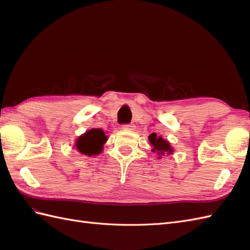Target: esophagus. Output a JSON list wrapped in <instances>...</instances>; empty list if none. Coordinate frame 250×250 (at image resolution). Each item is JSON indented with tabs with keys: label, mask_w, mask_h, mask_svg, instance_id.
<instances>
[{
	"label": "esophagus",
	"mask_w": 250,
	"mask_h": 250,
	"mask_svg": "<svg viewBox=\"0 0 250 250\" xmlns=\"http://www.w3.org/2000/svg\"><path fill=\"white\" fill-rule=\"evenodd\" d=\"M135 128V126L133 124H126L123 126V129L125 130H133Z\"/></svg>",
	"instance_id": "obj_1"
}]
</instances>
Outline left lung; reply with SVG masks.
<instances>
[{"label":"left lung","mask_w":250,"mask_h":250,"mask_svg":"<svg viewBox=\"0 0 250 250\" xmlns=\"http://www.w3.org/2000/svg\"><path fill=\"white\" fill-rule=\"evenodd\" d=\"M149 143L151 147H152V152L156 153L158 158H162L166 154H173V148L171 147L169 141L163 139L162 137H158L156 133H151L148 137Z\"/></svg>","instance_id":"left-lung-1"}]
</instances>
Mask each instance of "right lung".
Segmentation results:
<instances>
[{"mask_svg":"<svg viewBox=\"0 0 250 250\" xmlns=\"http://www.w3.org/2000/svg\"><path fill=\"white\" fill-rule=\"evenodd\" d=\"M107 139V135L100 128H93L78 137L75 142V147L84 155H98L102 152L103 145Z\"/></svg>","mask_w":250,"mask_h":250,"instance_id":"add662e5","label":"right lung"}]
</instances>
